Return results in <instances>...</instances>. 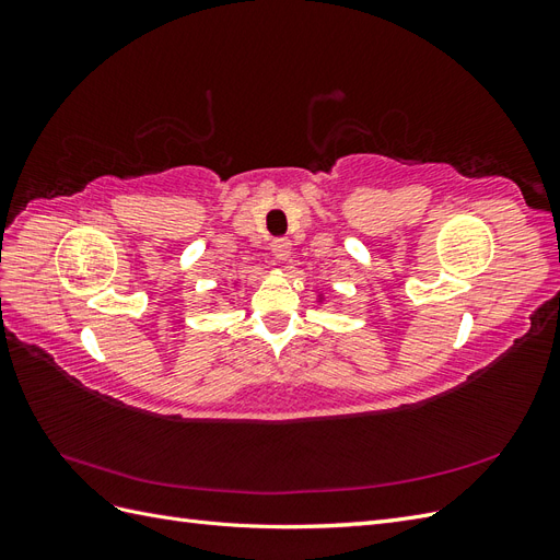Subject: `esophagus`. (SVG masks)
<instances>
[{
  "mask_svg": "<svg viewBox=\"0 0 560 560\" xmlns=\"http://www.w3.org/2000/svg\"><path fill=\"white\" fill-rule=\"evenodd\" d=\"M270 249H273L276 259L287 261V259H290V254H292V243L287 238H278V241H273V245H270Z\"/></svg>",
  "mask_w": 560,
  "mask_h": 560,
  "instance_id": "obj_1",
  "label": "esophagus"
}]
</instances>
